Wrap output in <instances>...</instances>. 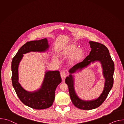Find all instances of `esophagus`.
<instances>
[{
	"instance_id": "esophagus-1",
	"label": "esophagus",
	"mask_w": 124,
	"mask_h": 124,
	"mask_svg": "<svg viewBox=\"0 0 124 124\" xmlns=\"http://www.w3.org/2000/svg\"><path fill=\"white\" fill-rule=\"evenodd\" d=\"M60 76H61V77L62 79L63 80H64V79L65 78L66 76L65 72H64V71L61 72L60 73Z\"/></svg>"
}]
</instances>
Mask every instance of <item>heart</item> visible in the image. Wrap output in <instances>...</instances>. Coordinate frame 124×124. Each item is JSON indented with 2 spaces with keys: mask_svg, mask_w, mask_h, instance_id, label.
Listing matches in <instances>:
<instances>
[{
  "mask_svg": "<svg viewBox=\"0 0 124 124\" xmlns=\"http://www.w3.org/2000/svg\"><path fill=\"white\" fill-rule=\"evenodd\" d=\"M60 57H68L70 56L69 62L70 64H75L78 63L83 57L84 52L82 48H78V46L74 45H69L65 47L59 52ZM55 62L57 61L56 57L54 58Z\"/></svg>",
  "mask_w": 124,
  "mask_h": 124,
  "instance_id": "1",
  "label": "heart"
}]
</instances>
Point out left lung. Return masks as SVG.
Listing matches in <instances>:
<instances>
[{
    "label": "left lung",
    "mask_w": 124,
    "mask_h": 124,
    "mask_svg": "<svg viewBox=\"0 0 124 124\" xmlns=\"http://www.w3.org/2000/svg\"><path fill=\"white\" fill-rule=\"evenodd\" d=\"M89 44L91 48L89 54L82 62L77 64L70 69V75L65 79L73 103L77 108L83 110L93 109L99 107L107 98L113 84L114 63L108 49L104 45L98 42L90 41ZM95 61H99L102 64L103 73L105 78L104 89L101 95L97 99L83 101L79 99L76 94L74 88V80L71 74L81 70Z\"/></svg>",
    "instance_id": "8db88e82"
}]
</instances>
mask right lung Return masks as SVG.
Returning <instances> with one entry per match:
<instances>
[{
  "label": "right lung",
  "instance_id": "add662e5",
  "mask_svg": "<svg viewBox=\"0 0 124 124\" xmlns=\"http://www.w3.org/2000/svg\"><path fill=\"white\" fill-rule=\"evenodd\" d=\"M48 47L46 38L27 42L19 49L12 61V81L16 94L23 103L35 109L47 108L52 105L55 89L62 81L60 73L58 70L46 71L41 87L37 91L29 92L24 90L19 82L18 67L23 54L31 51L44 52Z\"/></svg>",
  "mask_w": 124,
  "mask_h": 124
}]
</instances>
